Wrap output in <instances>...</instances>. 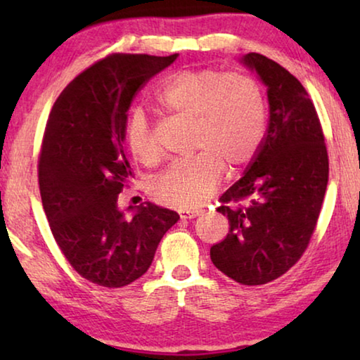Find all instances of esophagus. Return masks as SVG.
<instances>
[{
    "mask_svg": "<svg viewBox=\"0 0 360 360\" xmlns=\"http://www.w3.org/2000/svg\"><path fill=\"white\" fill-rule=\"evenodd\" d=\"M200 210H192V211H181V217L182 219H192V217H197L200 214Z\"/></svg>",
    "mask_w": 360,
    "mask_h": 360,
    "instance_id": "esophagus-1",
    "label": "esophagus"
}]
</instances>
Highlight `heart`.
Wrapping results in <instances>:
<instances>
[{
    "label": "heart",
    "instance_id": "heart-1",
    "mask_svg": "<svg viewBox=\"0 0 360 360\" xmlns=\"http://www.w3.org/2000/svg\"><path fill=\"white\" fill-rule=\"evenodd\" d=\"M157 101L174 115L193 120L191 160L174 163L152 184L162 205L191 210L202 206L221 184L225 167L238 169L251 160L264 135L265 109L259 85L238 72L181 71L160 90ZM127 144L143 163H154L158 148L143 111L127 120Z\"/></svg>",
    "mask_w": 360,
    "mask_h": 360
}]
</instances>
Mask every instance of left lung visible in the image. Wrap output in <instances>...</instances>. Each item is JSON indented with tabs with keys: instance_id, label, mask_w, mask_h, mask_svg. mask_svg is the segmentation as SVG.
Masks as SVG:
<instances>
[{
	"instance_id": "8db88e82",
	"label": "left lung",
	"mask_w": 360,
	"mask_h": 360,
	"mask_svg": "<svg viewBox=\"0 0 360 360\" xmlns=\"http://www.w3.org/2000/svg\"><path fill=\"white\" fill-rule=\"evenodd\" d=\"M240 63L266 87V135L248 172L221 197L230 231L211 246L217 270L245 285L270 283L302 257L328 182L324 135L298 79L260 53Z\"/></svg>"
}]
</instances>
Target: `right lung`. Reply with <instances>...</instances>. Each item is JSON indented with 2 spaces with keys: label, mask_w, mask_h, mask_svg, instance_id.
Here are the masks:
<instances>
[{
  "label": "right lung",
  "mask_w": 360,
  "mask_h": 360,
  "mask_svg": "<svg viewBox=\"0 0 360 360\" xmlns=\"http://www.w3.org/2000/svg\"><path fill=\"white\" fill-rule=\"evenodd\" d=\"M176 58L100 60L66 85L49 115L39 157L42 206L66 260L90 283L122 288L141 278L179 219L150 202L117 206L133 176L124 146L130 105Z\"/></svg>",
  "instance_id": "obj_1"
}]
</instances>
